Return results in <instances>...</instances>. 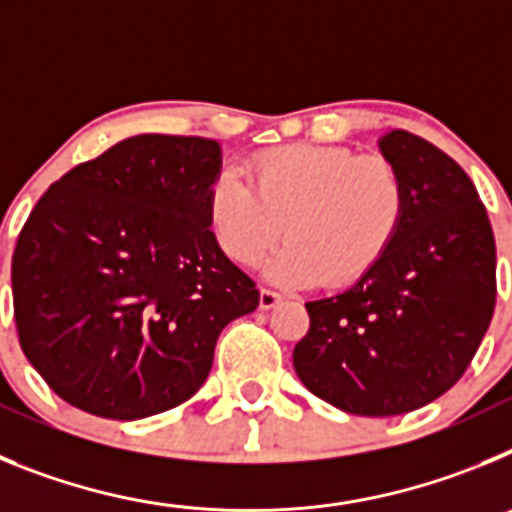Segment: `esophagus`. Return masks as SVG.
<instances>
[{"label": "esophagus", "mask_w": 512, "mask_h": 512, "mask_svg": "<svg viewBox=\"0 0 512 512\" xmlns=\"http://www.w3.org/2000/svg\"><path fill=\"white\" fill-rule=\"evenodd\" d=\"M279 300H282V295H279V292H274V289H266V287L259 289V307H261V310H271L274 305H279Z\"/></svg>", "instance_id": "1"}]
</instances>
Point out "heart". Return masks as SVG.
Returning a JSON list of instances; mask_svg holds the SVG:
<instances>
[{"mask_svg": "<svg viewBox=\"0 0 512 512\" xmlns=\"http://www.w3.org/2000/svg\"><path fill=\"white\" fill-rule=\"evenodd\" d=\"M253 189L230 171L207 192V220L230 261L256 266L282 233L269 274L284 284L338 289L364 279L405 220V179L392 158L348 146L295 143L256 153Z\"/></svg>", "mask_w": 512, "mask_h": 512, "instance_id": "heart-1", "label": "heart"}]
</instances>
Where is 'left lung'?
Listing matches in <instances>:
<instances>
[{"label":"left lung","instance_id":"1","mask_svg":"<svg viewBox=\"0 0 512 512\" xmlns=\"http://www.w3.org/2000/svg\"><path fill=\"white\" fill-rule=\"evenodd\" d=\"M405 179V220L351 289L305 302L295 372L333 408L366 418L418 410L472 364L495 312V235L467 171L428 140H379Z\"/></svg>","mask_w":512,"mask_h":512}]
</instances>
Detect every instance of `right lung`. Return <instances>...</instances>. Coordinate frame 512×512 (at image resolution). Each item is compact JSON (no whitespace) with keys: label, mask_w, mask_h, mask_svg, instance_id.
Listing matches in <instances>:
<instances>
[{"label":"right lung","mask_w":512,"mask_h":512,"mask_svg":"<svg viewBox=\"0 0 512 512\" xmlns=\"http://www.w3.org/2000/svg\"><path fill=\"white\" fill-rule=\"evenodd\" d=\"M220 146L135 135L74 166L33 207L12 253L20 346L61 400L138 420L205 384L256 282L220 251L207 192Z\"/></svg>","instance_id":"obj_1"}]
</instances>
